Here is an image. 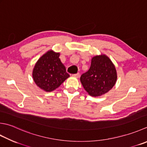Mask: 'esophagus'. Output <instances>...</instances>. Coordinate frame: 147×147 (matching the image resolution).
Instances as JSON below:
<instances>
[{
  "instance_id": "obj_1",
  "label": "esophagus",
  "mask_w": 147,
  "mask_h": 147,
  "mask_svg": "<svg viewBox=\"0 0 147 147\" xmlns=\"http://www.w3.org/2000/svg\"><path fill=\"white\" fill-rule=\"evenodd\" d=\"M73 77H74V78H78L80 77V73H76V74H73Z\"/></svg>"
}]
</instances>
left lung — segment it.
<instances>
[{
	"label": "left lung",
	"instance_id": "obj_1",
	"mask_svg": "<svg viewBox=\"0 0 147 147\" xmlns=\"http://www.w3.org/2000/svg\"><path fill=\"white\" fill-rule=\"evenodd\" d=\"M117 79V71L113 62L102 54L92 59L90 69L81 76L80 82L90 96L98 97L110 90Z\"/></svg>",
	"mask_w": 147,
	"mask_h": 147
}]
</instances>
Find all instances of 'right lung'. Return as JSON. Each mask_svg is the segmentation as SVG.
I'll list each match as a JSON object with an SVG mask.
<instances>
[{
    "mask_svg": "<svg viewBox=\"0 0 147 147\" xmlns=\"http://www.w3.org/2000/svg\"><path fill=\"white\" fill-rule=\"evenodd\" d=\"M59 56V53L49 50L40 57L33 69L34 82L46 92L55 90L69 77Z\"/></svg>",
    "mask_w": 147,
    "mask_h": 147,
    "instance_id": "obj_1",
    "label": "right lung"
}]
</instances>
